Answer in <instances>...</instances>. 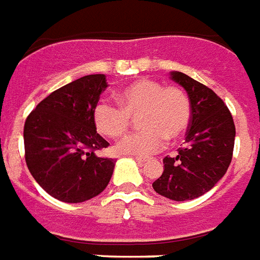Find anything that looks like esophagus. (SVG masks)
Instances as JSON below:
<instances>
[{
	"label": "esophagus",
	"mask_w": 260,
	"mask_h": 260,
	"mask_svg": "<svg viewBox=\"0 0 260 260\" xmlns=\"http://www.w3.org/2000/svg\"><path fill=\"white\" fill-rule=\"evenodd\" d=\"M135 159H136L139 164H143V162L147 161V158H144V156H135Z\"/></svg>",
	"instance_id": "1"
}]
</instances>
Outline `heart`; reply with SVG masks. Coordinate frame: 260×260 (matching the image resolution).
Wrapping results in <instances>:
<instances>
[{"label": "heart", "mask_w": 260, "mask_h": 260, "mask_svg": "<svg viewBox=\"0 0 260 260\" xmlns=\"http://www.w3.org/2000/svg\"><path fill=\"white\" fill-rule=\"evenodd\" d=\"M120 106L99 101L92 110L96 129L110 139L128 132L131 117L138 116L143 129L135 132L117 146L126 155H148L164 147L166 138L177 139L191 121V101L178 87H165L152 79H139L117 91Z\"/></svg>", "instance_id": "1"}]
</instances>
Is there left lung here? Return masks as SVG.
<instances>
[{"mask_svg": "<svg viewBox=\"0 0 260 260\" xmlns=\"http://www.w3.org/2000/svg\"><path fill=\"white\" fill-rule=\"evenodd\" d=\"M170 79L187 91L191 121L184 147L174 158H164V173L152 188L170 201L185 202L205 195L225 176L236 128L229 109L211 88L177 71L170 72Z\"/></svg>", "mask_w": 260, "mask_h": 260, "instance_id": "obj_1", "label": "left lung"}]
</instances>
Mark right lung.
<instances>
[{
  "mask_svg": "<svg viewBox=\"0 0 260 260\" xmlns=\"http://www.w3.org/2000/svg\"><path fill=\"white\" fill-rule=\"evenodd\" d=\"M106 76L87 75L43 99L24 124L25 162L41 187L65 203L90 201L112 178L116 161L96 150L109 143L96 132L92 110Z\"/></svg>",
  "mask_w": 260,
  "mask_h": 260,
  "instance_id": "right-lung-1",
  "label": "right lung"
}]
</instances>
